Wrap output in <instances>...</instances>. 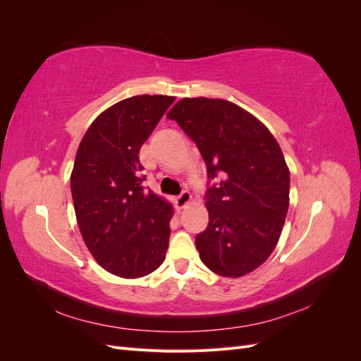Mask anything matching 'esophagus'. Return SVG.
Returning a JSON list of instances; mask_svg holds the SVG:
<instances>
[{
  "instance_id": "obj_1",
  "label": "esophagus",
  "mask_w": 361,
  "mask_h": 361,
  "mask_svg": "<svg viewBox=\"0 0 361 361\" xmlns=\"http://www.w3.org/2000/svg\"><path fill=\"white\" fill-rule=\"evenodd\" d=\"M190 202H191V194L187 190L182 191L176 197V204H178V207H180V209H182V207L187 206Z\"/></svg>"
}]
</instances>
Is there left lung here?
Segmentation results:
<instances>
[{"label":"left lung","mask_w":361,"mask_h":361,"mask_svg":"<svg viewBox=\"0 0 361 361\" xmlns=\"http://www.w3.org/2000/svg\"><path fill=\"white\" fill-rule=\"evenodd\" d=\"M204 159L209 223L195 236L203 264L243 277L274 251L289 207V169L277 140L244 108L224 99L185 97L167 114Z\"/></svg>","instance_id":"left-lung-1"}]
</instances>
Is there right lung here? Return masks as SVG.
I'll use <instances>...</instances> for the list:
<instances>
[{
    "instance_id": "right-lung-1",
    "label": "right lung",
    "mask_w": 361,
    "mask_h": 361,
    "mask_svg": "<svg viewBox=\"0 0 361 361\" xmlns=\"http://www.w3.org/2000/svg\"><path fill=\"white\" fill-rule=\"evenodd\" d=\"M173 102L141 94L114 104L94 118L76 152V221L97 264L118 277L147 276L166 259L173 207L141 187L138 154Z\"/></svg>"
}]
</instances>
